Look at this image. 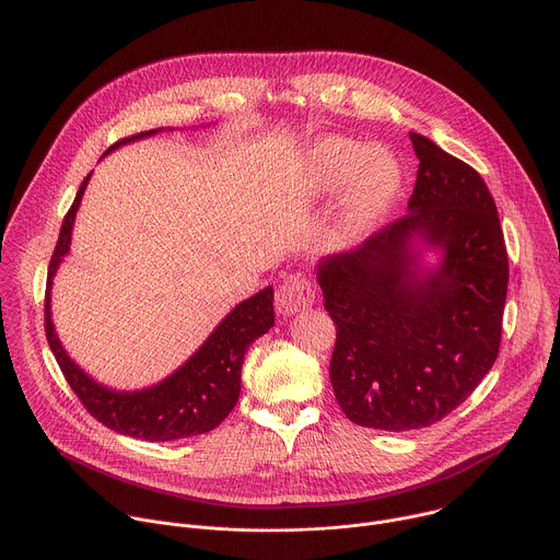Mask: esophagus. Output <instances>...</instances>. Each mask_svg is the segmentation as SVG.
<instances>
[{
  "mask_svg": "<svg viewBox=\"0 0 560 560\" xmlns=\"http://www.w3.org/2000/svg\"><path fill=\"white\" fill-rule=\"evenodd\" d=\"M314 303V290L312 283L303 277V275H292L288 277L275 296V305L277 312L283 316H294L299 312H303L305 307H310Z\"/></svg>",
  "mask_w": 560,
  "mask_h": 560,
  "instance_id": "esophagus-1",
  "label": "esophagus"
}]
</instances>
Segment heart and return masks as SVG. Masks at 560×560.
Returning <instances> with one entry per match:
<instances>
[{"label":"heart","instance_id":"1","mask_svg":"<svg viewBox=\"0 0 560 560\" xmlns=\"http://www.w3.org/2000/svg\"><path fill=\"white\" fill-rule=\"evenodd\" d=\"M314 183L323 191L347 189L340 202L338 231L358 237L373 231L395 205L401 191V165L388 150H371L353 139L329 137L310 154Z\"/></svg>","mask_w":560,"mask_h":560}]
</instances>
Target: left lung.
Masks as SVG:
<instances>
[{"label": "left lung", "instance_id": "obj_1", "mask_svg": "<svg viewBox=\"0 0 560 560\" xmlns=\"http://www.w3.org/2000/svg\"><path fill=\"white\" fill-rule=\"evenodd\" d=\"M419 159L408 213L316 266L336 323L329 377L349 421L386 432L456 410L498 360L509 255L482 176L410 132ZM425 247L442 261L425 269Z\"/></svg>", "mask_w": 560, "mask_h": 560}]
</instances>
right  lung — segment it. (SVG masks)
Instances as JSON below:
<instances>
[{
  "instance_id": "add662e5",
  "label": "right lung",
  "mask_w": 560,
  "mask_h": 560,
  "mask_svg": "<svg viewBox=\"0 0 560 560\" xmlns=\"http://www.w3.org/2000/svg\"><path fill=\"white\" fill-rule=\"evenodd\" d=\"M163 128H152L113 143L102 156L115 148L152 137ZM91 174L82 180L71 209L67 211L60 235L47 270L45 290V336L49 349L86 412L102 425L132 439L152 443L176 441L207 434L218 428L240 399L242 364L248 347L275 325L272 285L235 305L198 351L185 360L172 375L141 390H115L86 375L62 349L51 323V283L62 257L69 253L75 211L82 202Z\"/></svg>"
}]
</instances>
